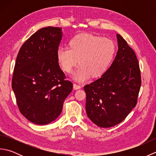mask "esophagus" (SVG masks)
<instances>
[{
  "instance_id": "1",
  "label": "esophagus",
  "mask_w": 156,
  "mask_h": 156,
  "mask_svg": "<svg viewBox=\"0 0 156 156\" xmlns=\"http://www.w3.org/2000/svg\"><path fill=\"white\" fill-rule=\"evenodd\" d=\"M73 88H74V90H77V89L80 88L81 87H80V85H78V84H76L74 83V84H73Z\"/></svg>"
}]
</instances>
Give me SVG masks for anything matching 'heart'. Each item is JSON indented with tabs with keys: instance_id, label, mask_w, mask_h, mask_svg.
Masks as SVG:
<instances>
[{
	"instance_id": "b5f03b06",
	"label": "heart",
	"mask_w": 156,
	"mask_h": 156,
	"mask_svg": "<svg viewBox=\"0 0 156 156\" xmlns=\"http://www.w3.org/2000/svg\"><path fill=\"white\" fill-rule=\"evenodd\" d=\"M116 46L111 39L90 34H80L68 41V48H59L56 57L63 71L70 73L80 65L74 74L78 81H84L91 76L98 78L107 72L115 54Z\"/></svg>"
}]
</instances>
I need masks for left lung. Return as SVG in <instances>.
Returning <instances> with one entry per match:
<instances>
[{"label": "left lung", "mask_w": 156, "mask_h": 156, "mask_svg": "<svg viewBox=\"0 0 156 156\" xmlns=\"http://www.w3.org/2000/svg\"><path fill=\"white\" fill-rule=\"evenodd\" d=\"M118 51L107 72L98 80L84 86L86 111L100 127L120 123L137 102L141 80L135 53L117 34Z\"/></svg>", "instance_id": "8db88e82"}]
</instances>
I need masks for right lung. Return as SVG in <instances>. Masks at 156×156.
<instances>
[{"instance_id":"obj_1","label":"right lung","mask_w":156,"mask_h":156,"mask_svg":"<svg viewBox=\"0 0 156 156\" xmlns=\"http://www.w3.org/2000/svg\"><path fill=\"white\" fill-rule=\"evenodd\" d=\"M62 37V28L40 29L23 44L16 57L12 88L21 113L35 124L55 121L72 90L56 57Z\"/></svg>"}]
</instances>
